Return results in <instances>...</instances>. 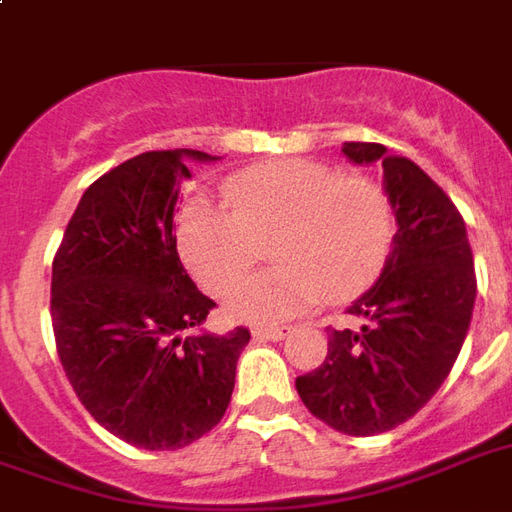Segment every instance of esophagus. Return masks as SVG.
I'll return each instance as SVG.
<instances>
[{
  "instance_id": "esophagus-1",
  "label": "esophagus",
  "mask_w": 512,
  "mask_h": 512,
  "mask_svg": "<svg viewBox=\"0 0 512 512\" xmlns=\"http://www.w3.org/2000/svg\"><path fill=\"white\" fill-rule=\"evenodd\" d=\"M252 335H255L257 341H282V338H288V335H291V330H277V327H271V330H268V327H257Z\"/></svg>"
}]
</instances>
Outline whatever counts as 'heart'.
Here are the masks:
<instances>
[{
	"mask_svg": "<svg viewBox=\"0 0 512 512\" xmlns=\"http://www.w3.org/2000/svg\"><path fill=\"white\" fill-rule=\"evenodd\" d=\"M227 205L191 199L177 219L185 268L221 296L272 244L278 266L227 296L235 318L280 324L327 296L352 299L380 277L396 238L388 191L316 160H277L224 182Z\"/></svg>",
	"mask_w": 512,
	"mask_h": 512,
	"instance_id": "1",
	"label": "heart"
}]
</instances>
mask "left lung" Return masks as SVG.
Segmentation results:
<instances>
[{
	"mask_svg": "<svg viewBox=\"0 0 512 512\" xmlns=\"http://www.w3.org/2000/svg\"><path fill=\"white\" fill-rule=\"evenodd\" d=\"M357 166L382 163L396 238L374 282L352 302L355 330H330L324 363L296 377L305 407L343 435H380L430 402L455 366L477 299L466 221L413 160L382 144H343Z\"/></svg>",
	"mask_w": 512,
	"mask_h": 512,
	"instance_id": "8db88e82",
	"label": "left lung"
}]
</instances>
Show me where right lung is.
<instances>
[{"label":"right lung","instance_id":"obj_1","mask_svg":"<svg viewBox=\"0 0 512 512\" xmlns=\"http://www.w3.org/2000/svg\"><path fill=\"white\" fill-rule=\"evenodd\" d=\"M196 149L144 152L82 194L52 263V327L85 410L138 449H180L221 421L249 330L196 332L216 307L182 268L174 207Z\"/></svg>","mask_w":512,"mask_h":512}]
</instances>
